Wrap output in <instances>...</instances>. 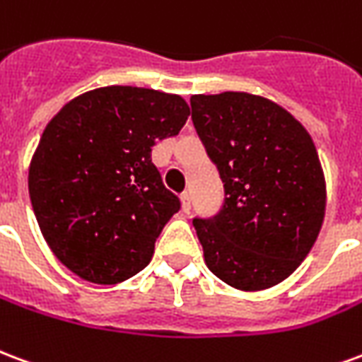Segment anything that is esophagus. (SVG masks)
Instances as JSON below:
<instances>
[{
  "label": "esophagus",
  "mask_w": 362,
  "mask_h": 362,
  "mask_svg": "<svg viewBox=\"0 0 362 362\" xmlns=\"http://www.w3.org/2000/svg\"><path fill=\"white\" fill-rule=\"evenodd\" d=\"M181 204H183L185 212H189V210H191V204H192L191 191H183V192H181Z\"/></svg>",
  "instance_id": "obj_1"
}]
</instances>
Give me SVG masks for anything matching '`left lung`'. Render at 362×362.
Returning <instances> with one entry per match:
<instances>
[{"instance_id":"8db88e82","label":"left lung","mask_w":362,"mask_h":362,"mask_svg":"<svg viewBox=\"0 0 362 362\" xmlns=\"http://www.w3.org/2000/svg\"><path fill=\"white\" fill-rule=\"evenodd\" d=\"M192 123L223 181V206L192 226L214 276L241 291L289 278L326 212V181L307 129L247 92L194 94Z\"/></svg>"}]
</instances>
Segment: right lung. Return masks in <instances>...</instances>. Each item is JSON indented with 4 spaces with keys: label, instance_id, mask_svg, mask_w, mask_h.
Wrapping results in <instances>:
<instances>
[{
    "label": "right lung",
    "instance_id": "1",
    "mask_svg": "<svg viewBox=\"0 0 362 362\" xmlns=\"http://www.w3.org/2000/svg\"><path fill=\"white\" fill-rule=\"evenodd\" d=\"M189 113L177 94L104 86L73 98L47 123L28 192L49 249L78 278L113 286L148 266L181 208L152 146L175 136Z\"/></svg>",
    "mask_w": 362,
    "mask_h": 362
}]
</instances>
